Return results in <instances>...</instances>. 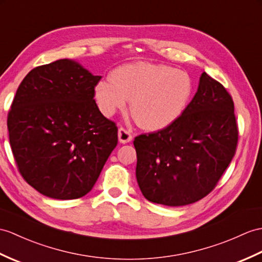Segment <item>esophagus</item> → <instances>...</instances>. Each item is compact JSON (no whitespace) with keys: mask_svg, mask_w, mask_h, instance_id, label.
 Masks as SVG:
<instances>
[{"mask_svg":"<svg viewBox=\"0 0 262 262\" xmlns=\"http://www.w3.org/2000/svg\"><path fill=\"white\" fill-rule=\"evenodd\" d=\"M118 139H119V142L123 144L129 143L133 139L132 133L128 129L124 128V127H120V128L118 129Z\"/></svg>","mask_w":262,"mask_h":262,"instance_id":"34e87169","label":"esophagus"}]
</instances>
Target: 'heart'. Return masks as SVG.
I'll use <instances>...</instances> for the list:
<instances>
[{"label":"heart","mask_w":262,"mask_h":262,"mask_svg":"<svg viewBox=\"0 0 262 262\" xmlns=\"http://www.w3.org/2000/svg\"><path fill=\"white\" fill-rule=\"evenodd\" d=\"M193 95V81L185 71L165 64L136 62L115 69L111 79L95 87L100 112L111 117L130 100L137 124L148 130L172 125L184 114Z\"/></svg>","instance_id":"heart-1"}]
</instances>
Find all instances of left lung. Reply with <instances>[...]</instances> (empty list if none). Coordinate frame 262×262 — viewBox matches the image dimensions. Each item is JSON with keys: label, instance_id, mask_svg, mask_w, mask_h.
I'll return each mask as SVG.
<instances>
[{"label": "left lung", "instance_id": "8db88e82", "mask_svg": "<svg viewBox=\"0 0 262 262\" xmlns=\"http://www.w3.org/2000/svg\"><path fill=\"white\" fill-rule=\"evenodd\" d=\"M232 97L206 72L182 116L135 137L136 179L148 201L168 206L196 202L213 190L238 144Z\"/></svg>", "mask_w": 262, "mask_h": 262}]
</instances>
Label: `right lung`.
I'll list each match as a JSON object with an SVG mask.
<instances>
[{"label":"right lung","instance_id":"obj_1","mask_svg":"<svg viewBox=\"0 0 262 262\" xmlns=\"http://www.w3.org/2000/svg\"><path fill=\"white\" fill-rule=\"evenodd\" d=\"M101 79L61 59L32 69L8 115L12 153L22 178L57 200L86 195L118 143V128L94 99Z\"/></svg>","mask_w":262,"mask_h":262}]
</instances>
